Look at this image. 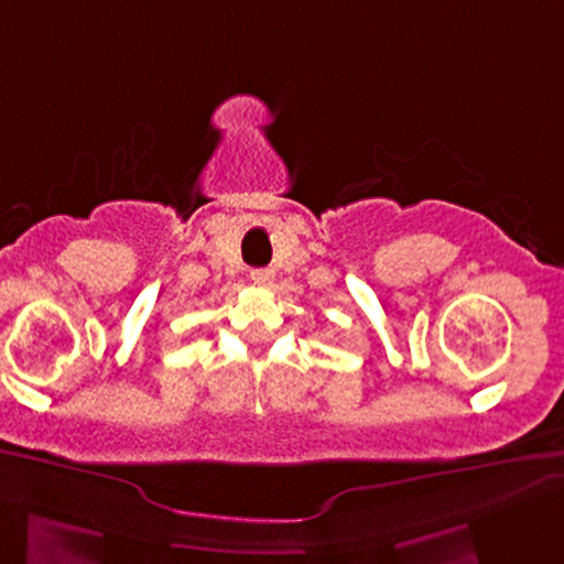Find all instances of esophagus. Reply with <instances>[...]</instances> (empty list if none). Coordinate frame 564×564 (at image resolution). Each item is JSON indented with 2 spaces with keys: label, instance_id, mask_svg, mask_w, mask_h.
Returning a JSON list of instances; mask_svg holds the SVG:
<instances>
[{
  "label": "esophagus",
  "instance_id": "34e87169",
  "mask_svg": "<svg viewBox=\"0 0 564 564\" xmlns=\"http://www.w3.org/2000/svg\"><path fill=\"white\" fill-rule=\"evenodd\" d=\"M249 276H252V282L259 284V288H270L274 280V274L270 270H252L249 272Z\"/></svg>",
  "mask_w": 564,
  "mask_h": 564
}]
</instances>
